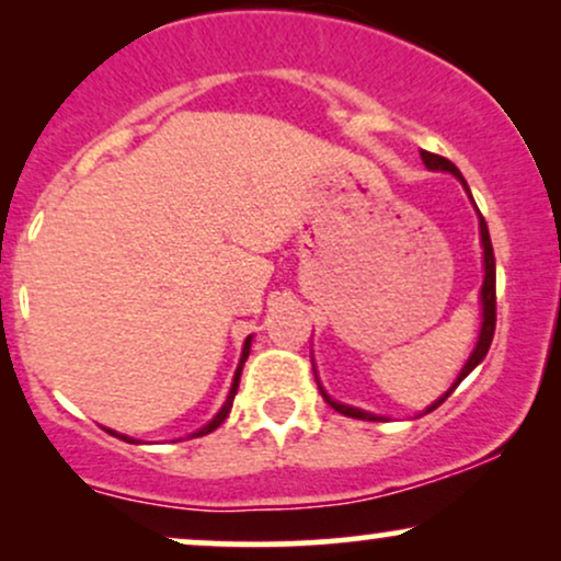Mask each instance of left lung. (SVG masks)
<instances>
[{"label":"left lung","mask_w":561,"mask_h":561,"mask_svg":"<svg viewBox=\"0 0 561 561\" xmlns=\"http://www.w3.org/2000/svg\"><path fill=\"white\" fill-rule=\"evenodd\" d=\"M422 160H424V165H427V169L454 173V176L459 179V182L467 186L465 176H461L459 169H456V165L450 163L448 158L435 156V152L422 150ZM467 192H469V186H467ZM480 237H482V250H485V282H482V293H480V295H482V330H480V340H478V345H474V351H472V356H469L467 366H465V369H461L459 379H456V382H454V388H450V390L446 392V396L440 398V401H435L433 405H430L427 411L437 409V405H440L443 401H446V398L450 396V392L456 390V385H459L461 379H465V377L469 375V371H472L474 366H478V364L482 362V358H485L488 347H491V343H493V332H495V259H493L491 234H488V224H485V218H482V214H480ZM317 385H319V379H317ZM319 392H321V396H324V401L330 403L334 411H340V414L353 416V420H366V422H379V420H382V416L366 414V411H362V409H353V405H343V403L332 401V398L327 396V392H324V388H321V385H319ZM427 411H424V414H427Z\"/></svg>","instance_id":"left-lung-1"}]
</instances>
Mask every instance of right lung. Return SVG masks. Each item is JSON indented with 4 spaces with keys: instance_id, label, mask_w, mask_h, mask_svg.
<instances>
[{
    "instance_id": "obj_1",
    "label": "right lung",
    "mask_w": 561,
    "mask_h": 561,
    "mask_svg": "<svg viewBox=\"0 0 561 561\" xmlns=\"http://www.w3.org/2000/svg\"><path fill=\"white\" fill-rule=\"evenodd\" d=\"M250 340H253V337H248V340H244V347H242V358H240V366H237V371H234V382H231V390H229V398H227V403H224V409L218 411V414L214 416V420H210L208 424H205L203 430H197V433L192 435V437H199V435H208V433H214V430H216V427H221V422L227 420V416H229V411H231V401H234V396H237V388H240V375H242V366H244V362H248V356H250ZM107 433L115 435V437H124V440H128V443H134L131 437H126V435H118V433H113V430H107Z\"/></svg>"
}]
</instances>
